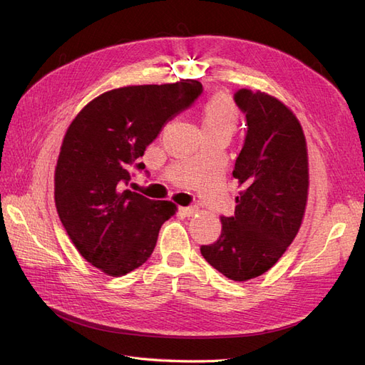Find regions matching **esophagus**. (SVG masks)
Listing matches in <instances>:
<instances>
[{
    "label": "esophagus",
    "mask_w": 365,
    "mask_h": 365,
    "mask_svg": "<svg viewBox=\"0 0 365 365\" xmlns=\"http://www.w3.org/2000/svg\"><path fill=\"white\" fill-rule=\"evenodd\" d=\"M181 213H184L185 216H193L196 213V207L195 205H189V207H181Z\"/></svg>",
    "instance_id": "obj_1"
}]
</instances>
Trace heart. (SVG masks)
I'll return each mask as SVG.
<instances>
[{"mask_svg": "<svg viewBox=\"0 0 365 365\" xmlns=\"http://www.w3.org/2000/svg\"><path fill=\"white\" fill-rule=\"evenodd\" d=\"M201 118L204 132H227L231 135L237 128L239 113L227 96L216 94L202 106Z\"/></svg>", "mask_w": 365, "mask_h": 365, "instance_id": "heart-1", "label": "heart"}]
</instances>
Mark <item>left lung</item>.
<instances>
[{"instance_id": "obj_1", "label": "left lung", "mask_w": 365, "mask_h": 365, "mask_svg": "<svg viewBox=\"0 0 365 365\" xmlns=\"http://www.w3.org/2000/svg\"><path fill=\"white\" fill-rule=\"evenodd\" d=\"M247 118L244 146L233 176L244 185L233 216H220L216 242L204 259L235 282L259 277L291 245L307 201V150L303 129L277 98L247 88L235 93Z\"/></svg>"}]
</instances>
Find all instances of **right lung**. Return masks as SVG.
Here are the masks:
<instances>
[{
  "label": "right lung",
  "mask_w": 365,
  "mask_h": 365,
  "mask_svg": "<svg viewBox=\"0 0 365 365\" xmlns=\"http://www.w3.org/2000/svg\"><path fill=\"white\" fill-rule=\"evenodd\" d=\"M204 91L185 79L165 85L125 86L88 103L70 125L54 173L61 222L83 259L113 277L145 263L161 225L176 212L125 189L130 169L168 121L190 108Z\"/></svg>",
  "instance_id": "1"
}]
</instances>
